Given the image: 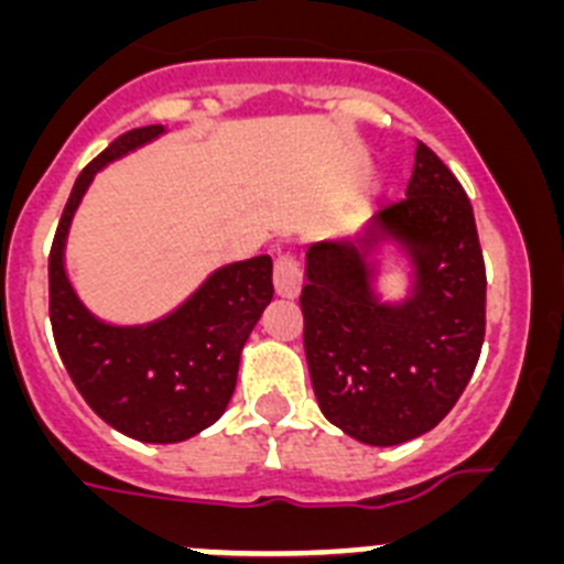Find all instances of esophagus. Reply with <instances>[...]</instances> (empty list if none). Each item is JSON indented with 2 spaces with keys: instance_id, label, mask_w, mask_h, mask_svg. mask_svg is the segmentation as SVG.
<instances>
[{
  "instance_id": "1",
  "label": "esophagus",
  "mask_w": 564,
  "mask_h": 564,
  "mask_svg": "<svg viewBox=\"0 0 564 564\" xmlns=\"http://www.w3.org/2000/svg\"><path fill=\"white\" fill-rule=\"evenodd\" d=\"M273 288H276V296L282 299H296L302 291V271L291 251L279 253L273 262Z\"/></svg>"
}]
</instances>
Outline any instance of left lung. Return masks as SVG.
<instances>
[{
  "mask_svg": "<svg viewBox=\"0 0 564 564\" xmlns=\"http://www.w3.org/2000/svg\"><path fill=\"white\" fill-rule=\"evenodd\" d=\"M383 245L411 265L398 303L375 291ZM299 305L318 410L344 435L398 446L449 415L486 336V265L471 203L426 143L401 203L307 248Z\"/></svg>",
  "mask_w": 564,
  "mask_h": 564,
  "instance_id": "1",
  "label": "left lung"
}]
</instances>
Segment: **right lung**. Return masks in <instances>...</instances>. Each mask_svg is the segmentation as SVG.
<instances>
[{"instance_id":"1","label":"right lung","mask_w":564,"mask_h":564,"mask_svg":"<svg viewBox=\"0 0 564 564\" xmlns=\"http://www.w3.org/2000/svg\"><path fill=\"white\" fill-rule=\"evenodd\" d=\"M163 132L132 129L78 174L50 248V325L58 356L89 410L143 443H181L220 421L242 347L273 299L268 253L217 268L183 305L147 325H109L78 299L64 248L89 183L107 163Z\"/></svg>"}]
</instances>
